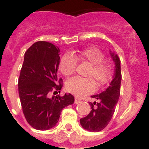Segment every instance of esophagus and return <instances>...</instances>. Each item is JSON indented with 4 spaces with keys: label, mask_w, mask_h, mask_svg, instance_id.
<instances>
[{
    "label": "esophagus",
    "mask_w": 149,
    "mask_h": 149,
    "mask_svg": "<svg viewBox=\"0 0 149 149\" xmlns=\"http://www.w3.org/2000/svg\"><path fill=\"white\" fill-rule=\"evenodd\" d=\"M81 98H78V97H75V98H74V103L79 104V103H81Z\"/></svg>",
    "instance_id": "esophagus-1"
}]
</instances>
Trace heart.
Here are the masks:
<instances>
[{"label":"heart","instance_id":"b5f03b06","mask_svg":"<svg viewBox=\"0 0 149 149\" xmlns=\"http://www.w3.org/2000/svg\"><path fill=\"white\" fill-rule=\"evenodd\" d=\"M104 54L95 47L78 51L74 56L69 53L63 55L60 62V70L66 77L75 73L77 61L91 65L86 73L89 77H75L67 81L65 88L68 93L77 96H83L94 92L96 88L95 80L98 86L108 84L112 77V67L108 62L104 60Z\"/></svg>","mask_w":149,"mask_h":149}]
</instances>
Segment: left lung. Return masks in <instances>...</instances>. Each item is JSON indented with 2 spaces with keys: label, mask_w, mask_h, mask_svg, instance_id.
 Wrapping results in <instances>:
<instances>
[{
  "label": "left lung",
  "mask_w": 149,
  "mask_h": 149,
  "mask_svg": "<svg viewBox=\"0 0 149 149\" xmlns=\"http://www.w3.org/2000/svg\"><path fill=\"white\" fill-rule=\"evenodd\" d=\"M110 54L116 65L113 79L106 90L101 94L91 96L93 98L98 100V102H89L91 111L86 117L80 120L81 126L91 132H98L107 127L113 116L120 95L122 81L120 60L116 54L113 53Z\"/></svg>",
  "instance_id": "1"
}]
</instances>
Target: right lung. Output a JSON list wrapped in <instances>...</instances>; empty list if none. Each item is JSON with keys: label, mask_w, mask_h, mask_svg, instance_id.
Listing matches in <instances>:
<instances>
[{"label": "right lung", "mask_w": 149, "mask_h": 149, "mask_svg": "<svg viewBox=\"0 0 149 149\" xmlns=\"http://www.w3.org/2000/svg\"><path fill=\"white\" fill-rule=\"evenodd\" d=\"M60 49L52 43L39 41L27 50L18 78L22 111L30 126L40 131L52 128L64 107L74 101L71 94L60 93L63 80L58 79Z\"/></svg>", "instance_id": "add662e5"}]
</instances>
